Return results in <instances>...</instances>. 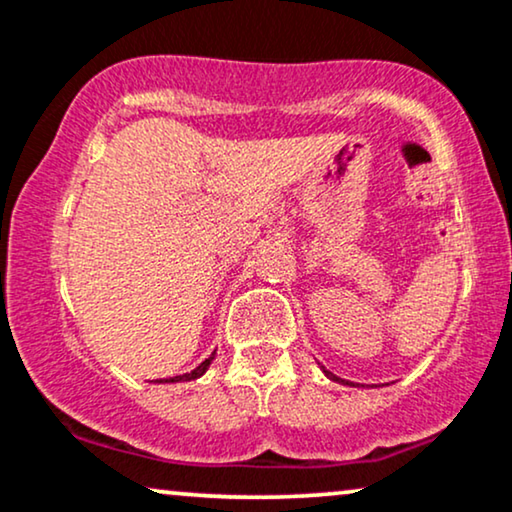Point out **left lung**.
<instances>
[{"label": "left lung", "instance_id": "8db88e82", "mask_svg": "<svg viewBox=\"0 0 512 512\" xmlns=\"http://www.w3.org/2000/svg\"><path fill=\"white\" fill-rule=\"evenodd\" d=\"M322 371H324V376L327 378H331V381H336V383H343V386H355V383H350V381H345V378H338L336 374H331V371H327L322 367Z\"/></svg>", "mask_w": 512, "mask_h": 512}]
</instances>
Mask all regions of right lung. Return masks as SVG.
Wrapping results in <instances>:
<instances>
[{
	"label": "right lung",
	"instance_id": "add662e5",
	"mask_svg": "<svg viewBox=\"0 0 512 512\" xmlns=\"http://www.w3.org/2000/svg\"><path fill=\"white\" fill-rule=\"evenodd\" d=\"M214 357H216V353H211V357H207V360H204L202 364H199V367H195L190 371V374H181V376H171V378H157L155 383H185V381H195V378H199V376H204L207 374V369H209V364L214 362Z\"/></svg>",
	"mask_w": 512,
	"mask_h": 512
}]
</instances>
